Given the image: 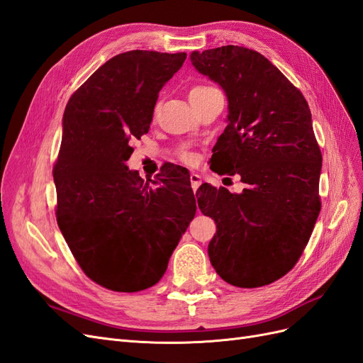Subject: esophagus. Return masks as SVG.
Returning a JSON list of instances; mask_svg holds the SVG:
<instances>
[{"label":"esophagus","mask_w":363,"mask_h":363,"mask_svg":"<svg viewBox=\"0 0 363 363\" xmlns=\"http://www.w3.org/2000/svg\"><path fill=\"white\" fill-rule=\"evenodd\" d=\"M191 184H192V189L194 191L199 189L200 184H201V175L196 174V172H192L191 174Z\"/></svg>","instance_id":"34e87169"}]
</instances>
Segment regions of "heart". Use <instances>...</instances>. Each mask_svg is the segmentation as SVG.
<instances>
[{
  "instance_id": "heart-1",
  "label": "heart",
  "mask_w": 363,
  "mask_h": 363,
  "mask_svg": "<svg viewBox=\"0 0 363 363\" xmlns=\"http://www.w3.org/2000/svg\"><path fill=\"white\" fill-rule=\"evenodd\" d=\"M215 87H211V86H195L191 89L189 92V98H194V96H200L203 94H207L208 91H213Z\"/></svg>"
}]
</instances>
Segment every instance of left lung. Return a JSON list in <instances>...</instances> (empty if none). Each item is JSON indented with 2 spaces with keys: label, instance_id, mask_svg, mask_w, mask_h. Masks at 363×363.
I'll use <instances>...</instances> for the list:
<instances>
[{
  "label": "left lung",
  "instance_id": "1",
  "mask_svg": "<svg viewBox=\"0 0 363 363\" xmlns=\"http://www.w3.org/2000/svg\"><path fill=\"white\" fill-rule=\"evenodd\" d=\"M191 62L218 83L228 101L227 127L211 168L240 175L232 194L201 184L196 200L215 219L208 257L238 288H259L288 274L309 242L321 211L323 156L303 94L260 52L227 45L194 51Z\"/></svg>",
  "mask_w": 363,
  "mask_h": 363
}]
</instances>
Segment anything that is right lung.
<instances>
[{"instance_id":"right-lung-1","label":"right lung","mask_w":363,"mask_h":363,"mask_svg":"<svg viewBox=\"0 0 363 363\" xmlns=\"http://www.w3.org/2000/svg\"><path fill=\"white\" fill-rule=\"evenodd\" d=\"M186 52L133 50L107 60L69 98L52 175L57 224L84 274L116 292L156 284L195 216L186 168L159 182L130 171L131 140L148 133L159 92Z\"/></svg>"}]
</instances>
